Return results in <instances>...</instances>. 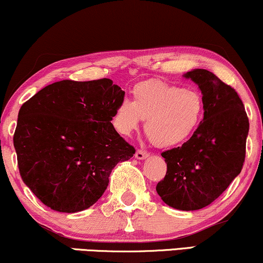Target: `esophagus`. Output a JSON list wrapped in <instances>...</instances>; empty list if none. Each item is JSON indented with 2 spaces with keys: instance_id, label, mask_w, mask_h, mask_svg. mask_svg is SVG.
Returning a JSON list of instances; mask_svg holds the SVG:
<instances>
[{
  "instance_id": "1",
  "label": "esophagus",
  "mask_w": 263,
  "mask_h": 263,
  "mask_svg": "<svg viewBox=\"0 0 263 263\" xmlns=\"http://www.w3.org/2000/svg\"><path fill=\"white\" fill-rule=\"evenodd\" d=\"M147 157H148V153H147L146 151H143V149H138L135 152V158H136V159H139V160L146 159Z\"/></svg>"
}]
</instances>
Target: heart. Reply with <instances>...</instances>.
<instances>
[{
	"label": "heart",
	"instance_id": "1",
	"mask_svg": "<svg viewBox=\"0 0 263 263\" xmlns=\"http://www.w3.org/2000/svg\"><path fill=\"white\" fill-rule=\"evenodd\" d=\"M203 99L195 89L163 81L143 82L123 99L112 116L121 135L130 136L145 121V133L154 146L167 148L184 143L195 134L203 117Z\"/></svg>",
	"mask_w": 263,
	"mask_h": 263
}]
</instances>
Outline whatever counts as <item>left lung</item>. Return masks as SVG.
I'll return each instance as SVG.
<instances>
[{
    "label": "left lung",
    "mask_w": 263,
    "mask_h": 263,
    "mask_svg": "<svg viewBox=\"0 0 263 263\" xmlns=\"http://www.w3.org/2000/svg\"><path fill=\"white\" fill-rule=\"evenodd\" d=\"M183 77L202 93L203 121L181 147L161 153L167 171L157 193L172 208L196 211L218 199L242 171L249 120L237 92L213 73L193 69Z\"/></svg>",
    "instance_id": "1"
}]
</instances>
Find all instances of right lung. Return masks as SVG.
<instances>
[{"mask_svg": "<svg viewBox=\"0 0 263 263\" xmlns=\"http://www.w3.org/2000/svg\"><path fill=\"white\" fill-rule=\"evenodd\" d=\"M124 91L110 79L57 81L23 104L14 133L25 184L45 206L63 213L98 201L112 168L135 154L114 128Z\"/></svg>", "mask_w": 263, "mask_h": 263, "instance_id": "1", "label": "right lung"}]
</instances>
